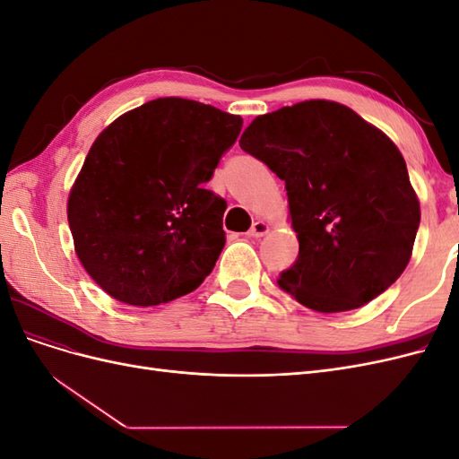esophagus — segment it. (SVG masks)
<instances>
[{"instance_id": "34e87169", "label": "esophagus", "mask_w": 459, "mask_h": 459, "mask_svg": "<svg viewBox=\"0 0 459 459\" xmlns=\"http://www.w3.org/2000/svg\"><path fill=\"white\" fill-rule=\"evenodd\" d=\"M270 231V228H268V224L266 221H255V224L251 226V230L247 231V235L248 238H264V235H266Z\"/></svg>"}]
</instances>
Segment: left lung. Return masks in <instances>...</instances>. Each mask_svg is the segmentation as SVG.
I'll list each match as a JSON object with an SVG mask.
<instances>
[{
  "mask_svg": "<svg viewBox=\"0 0 459 459\" xmlns=\"http://www.w3.org/2000/svg\"><path fill=\"white\" fill-rule=\"evenodd\" d=\"M239 145L285 182L299 258L277 285L304 307L359 308L406 270L420 201L396 145L352 108L283 107L256 117Z\"/></svg>",
  "mask_w": 459,
  "mask_h": 459,
  "instance_id": "1",
  "label": "left lung"
}]
</instances>
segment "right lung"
I'll return each mask as SVG.
<instances>
[{"label":"right lung","instance_id":"obj_1","mask_svg":"<svg viewBox=\"0 0 459 459\" xmlns=\"http://www.w3.org/2000/svg\"><path fill=\"white\" fill-rule=\"evenodd\" d=\"M243 118L162 97L117 118L93 142L68 195L82 266L105 293L157 307L195 290L226 245L214 169Z\"/></svg>","mask_w":459,"mask_h":459}]
</instances>
